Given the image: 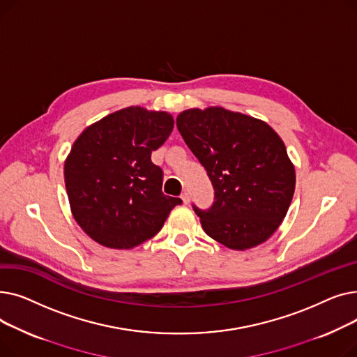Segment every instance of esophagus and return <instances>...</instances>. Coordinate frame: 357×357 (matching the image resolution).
<instances>
[{
  "mask_svg": "<svg viewBox=\"0 0 357 357\" xmlns=\"http://www.w3.org/2000/svg\"><path fill=\"white\" fill-rule=\"evenodd\" d=\"M181 198H182V201H183V204H190V201H191V197H190V192H182V195H181Z\"/></svg>",
  "mask_w": 357,
  "mask_h": 357,
  "instance_id": "obj_1",
  "label": "esophagus"
}]
</instances>
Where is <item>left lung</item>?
<instances>
[{
	"instance_id": "obj_1",
	"label": "left lung",
	"mask_w": 357,
	"mask_h": 357,
	"mask_svg": "<svg viewBox=\"0 0 357 357\" xmlns=\"http://www.w3.org/2000/svg\"><path fill=\"white\" fill-rule=\"evenodd\" d=\"M176 126L214 186L210 210L192 205L204 231L233 250L266 241L295 191V167L282 139L265 121L222 107L185 109Z\"/></svg>"
}]
</instances>
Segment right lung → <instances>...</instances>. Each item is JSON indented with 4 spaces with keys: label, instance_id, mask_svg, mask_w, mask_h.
<instances>
[{
    "label": "right lung",
    "instance_id": "add662e5",
    "mask_svg": "<svg viewBox=\"0 0 357 357\" xmlns=\"http://www.w3.org/2000/svg\"><path fill=\"white\" fill-rule=\"evenodd\" d=\"M174 130L165 111L127 107L86 127L65 160L70 211L101 246L133 249L156 236L182 202L162 192L150 156Z\"/></svg>",
    "mask_w": 357,
    "mask_h": 357
}]
</instances>
